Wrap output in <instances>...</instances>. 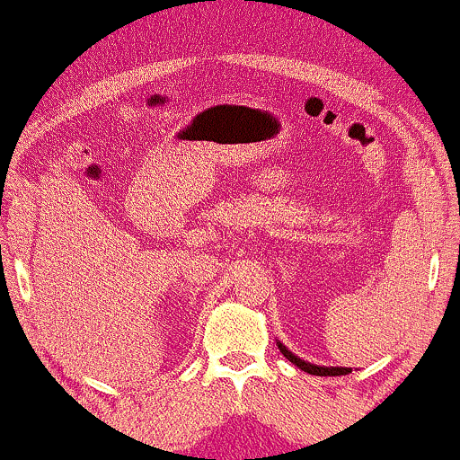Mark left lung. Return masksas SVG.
<instances>
[{
  "label": "left lung",
  "mask_w": 460,
  "mask_h": 460,
  "mask_svg": "<svg viewBox=\"0 0 460 460\" xmlns=\"http://www.w3.org/2000/svg\"><path fill=\"white\" fill-rule=\"evenodd\" d=\"M277 346H279V350L283 352L285 358H289L294 366L303 369V372L314 374V376H344V374L352 372V367H329V366H315V363L305 361V358H300V357L294 355V352H289L288 348H285L279 340H277Z\"/></svg>",
  "instance_id": "obj_1"
}]
</instances>
